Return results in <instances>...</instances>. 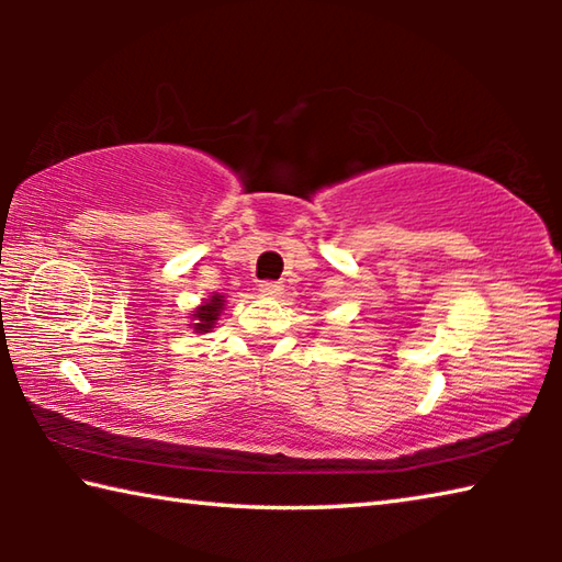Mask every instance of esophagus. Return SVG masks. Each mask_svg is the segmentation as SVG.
<instances>
[{
    "instance_id": "esophagus-1",
    "label": "esophagus",
    "mask_w": 562,
    "mask_h": 562,
    "mask_svg": "<svg viewBox=\"0 0 562 562\" xmlns=\"http://www.w3.org/2000/svg\"><path fill=\"white\" fill-rule=\"evenodd\" d=\"M260 292L265 294V297H278V294H282V282H278V280H262L260 282Z\"/></svg>"
}]
</instances>
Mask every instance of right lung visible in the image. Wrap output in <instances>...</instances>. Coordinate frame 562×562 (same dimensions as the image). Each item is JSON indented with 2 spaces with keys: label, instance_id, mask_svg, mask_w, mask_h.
Listing matches in <instances>:
<instances>
[{
  "label": "right lung",
  "instance_id": "obj_1",
  "mask_svg": "<svg viewBox=\"0 0 562 562\" xmlns=\"http://www.w3.org/2000/svg\"><path fill=\"white\" fill-rule=\"evenodd\" d=\"M223 302H225L223 294H215L211 302H205L203 307L195 310V319H198L195 329L198 331H207V329L215 325V319H217V315H221V310H223Z\"/></svg>",
  "mask_w": 562,
  "mask_h": 562
}]
</instances>
